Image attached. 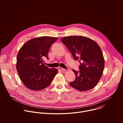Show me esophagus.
I'll return each instance as SVG.
<instances>
[{
  "instance_id": "1",
  "label": "esophagus",
  "mask_w": 123,
  "mask_h": 123,
  "mask_svg": "<svg viewBox=\"0 0 123 123\" xmlns=\"http://www.w3.org/2000/svg\"><path fill=\"white\" fill-rule=\"evenodd\" d=\"M58 69L59 70V71H64L65 70L64 68H61V67H58Z\"/></svg>"
}]
</instances>
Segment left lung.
Instances as JSON below:
<instances>
[{
	"instance_id": "left-lung-1",
	"label": "left lung",
	"mask_w": 123,
	"mask_h": 123,
	"mask_svg": "<svg viewBox=\"0 0 123 123\" xmlns=\"http://www.w3.org/2000/svg\"><path fill=\"white\" fill-rule=\"evenodd\" d=\"M75 60H79L80 71L73 69L76 77L69 83L75 89L85 92L92 89L102 77L105 60L100 46L94 40L82 36H69L61 38Z\"/></svg>"
}]
</instances>
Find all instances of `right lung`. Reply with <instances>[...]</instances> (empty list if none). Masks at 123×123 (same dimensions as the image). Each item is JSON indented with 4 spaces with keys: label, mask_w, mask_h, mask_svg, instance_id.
Here are the masks:
<instances>
[{
    "label": "right lung",
    "mask_w": 123,
    "mask_h": 123,
    "mask_svg": "<svg viewBox=\"0 0 123 123\" xmlns=\"http://www.w3.org/2000/svg\"><path fill=\"white\" fill-rule=\"evenodd\" d=\"M57 37H42L31 39L20 49L17 55L16 69L27 88L40 91L48 86L58 73L55 68H49L43 63L42 58L49 59L48 52Z\"/></svg>",
    "instance_id": "obj_1"
}]
</instances>
